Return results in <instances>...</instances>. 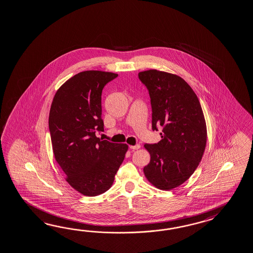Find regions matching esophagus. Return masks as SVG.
<instances>
[{"label":"esophagus","instance_id":"obj_1","mask_svg":"<svg viewBox=\"0 0 253 253\" xmlns=\"http://www.w3.org/2000/svg\"><path fill=\"white\" fill-rule=\"evenodd\" d=\"M130 149H133V150H135V149H139L140 148V145L139 144H136L135 146H129Z\"/></svg>","mask_w":253,"mask_h":253}]
</instances>
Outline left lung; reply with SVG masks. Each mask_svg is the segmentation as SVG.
<instances>
[{
  "mask_svg": "<svg viewBox=\"0 0 253 253\" xmlns=\"http://www.w3.org/2000/svg\"><path fill=\"white\" fill-rule=\"evenodd\" d=\"M152 107V129L162 127L161 140L146 144L150 162L147 180L159 189L176 188L189 178L202 159L207 126L200 100L181 77L158 70L140 72Z\"/></svg>",
  "mask_w": 253,
  "mask_h": 253,
  "instance_id": "left-lung-1",
  "label": "left lung"
}]
</instances>
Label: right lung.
I'll use <instances>...</instances> for the list:
<instances>
[{
	"label": "right lung",
	"mask_w": 253,
	"mask_h": 253,
	"mask_svg": "<svg viewBox=\"0 0 253 253\" xmlns=\"http://www.w3.org/2000/svg\"><path fill=\"white\" fill-rule=\"evenodd\" d=\"M118 76L84 71L68 79L52 102L49 130L54 158L66 181L84 196H97L110 188L128 148L95 135L104 131L102 91Z\"/></svg>",
	"instance_id": "add662e5"
}]
</instances>
